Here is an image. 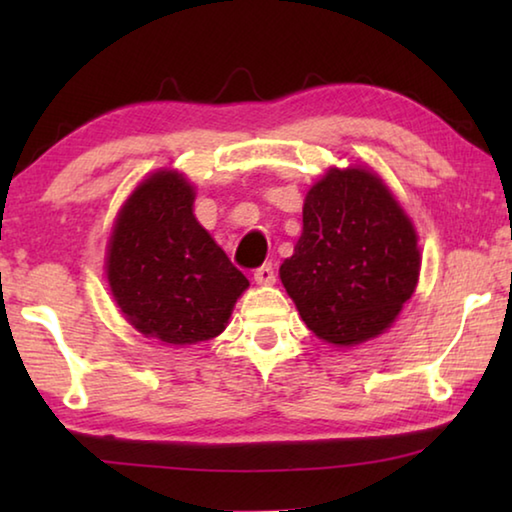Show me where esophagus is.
<instances>
[{
  "instance_id": "34e87169",
  "label": "esophagus",
  "mask_w": 512,
  "mask_h": 512,
  "mask_svg": "<svg viewBox=\"0 0 512 512\" xmlns=\"http://www.w3.org/2000/svg\"><path fill=\"white\" fill-rule=\"evenodd\" d=\"M253 280L257 284H264V287H271V284L275 282V268H273V264H262L259 268H255Z\"/></svg>"
}]
</instances>
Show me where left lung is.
Segmentation results:
<instances>
[{"label":"left lung","mask_w":512,"mask_h":512,"mask_svg":"<svg viewBox=\"0 0 512 512\" xmlns=\"http://www.w3.org/2000/svg\"><path fill=\"white\" fill-rule=\"evenodd\" d=\"M420 275L418 235L377 173L329 169L309 189L280 277L318 339L357 345L391 327Z\"/></svg>","instance_id":"left-lung-1"}]
</instances>
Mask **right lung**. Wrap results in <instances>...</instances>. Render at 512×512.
I'll return each instance as SVG.
<instances>
[{
    "mask_svg": "<svg viewBox=\"0 0 512 512\" xmlns=\"http://www.w3.org/2000/svg\"><path fill=\"white\" fill-rule=\"evenodd\" d=\"M194 187L158 171L135 187L112 228L106 275L137 332L171 345L219 336L246 275L232 266L194 216Z\"/></svg>",
    "mask_w": 512,
    "mask_h": 512,
    "instance_id": "obj_1",
    "label": "right lung"
}]
</instances>
